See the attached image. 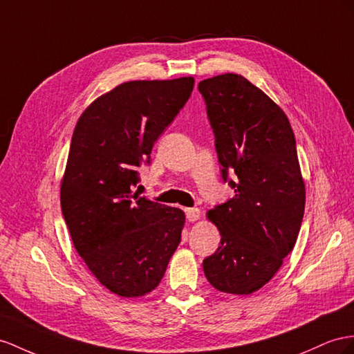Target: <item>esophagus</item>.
<instances>
[{
	"mask_svg": "<svg viewBox=\"0 0 354 354\" xmlns=\"http://www.w3.org/2000/svg\"><path fill=\"white\" fill-rule=\"evenodd\" d=\"M185 215H187V220L192 221V223L201 220V216H202L201 209H197V207H187Z\"/></svg>",
	"mask_w": 354,
	"mask_h": 354,
	"instance_id": "obj_1",
	"label": "esophagus"
}]
</instances>
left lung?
Instances as JSON below:
<instances>
[{"label":"left lung","instance_id":"obj_1","mask_svg":"<svg viewBox=\"0 0 354 354\" xmlns=\"http://www.w3.org/2000/svg\"><path fill=\"white\" fill-rule=\"evenodd\" d=\"M223 179L236 174L234 197L206 218L221 247L203 260L223 293L251 295L268 284L293 250L305 209V183L292 125L274 100L242 75L202 80Z\"/></svg>","mask_w":354,"mask_h":354}]
</instances>
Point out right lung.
<instances>
[{
	"label": "right lung",
	"mask_w": 354,
	"mask_h": 354,
	"mask_svg": "<svg viewBox=\"0 0 354 354\" xmlns=\"http://www.w3.org/2000/svg\"><path fill=\"white\" fill-rule=\"evenodd\" d=\"M194 77L129 80L97 97L75 127L61 209L79 256L121 297L151 293L180 242L185 214L133 193L138 167L192 95Z\"/></svg>",
	"instance_id": "add662e5"
}]
</instances>
